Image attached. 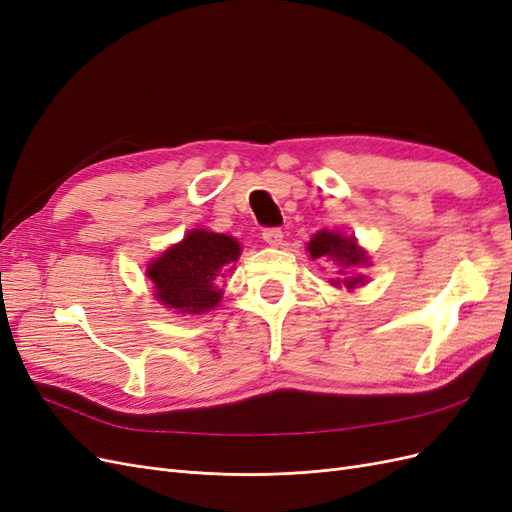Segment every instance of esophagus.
Wrapping results in <instances>:
<instances>
[{
	"mask_svg": "<svg viewBox=\"0 0 512 512\" xmlns=\"http://www.w3.org/2000/svg\"><path fill=\"white\" fill-rule=\"evenodd\" d=\"M262 239H265V243L277 247V245H282L284 232L280 228H265V230H262Z\"/></svg>",
	"mask_w": 512,
	"mask_h": 512,
	"instance_id": "1",
	"label": "esophagus"
}]
</instances>
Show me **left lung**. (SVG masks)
Returning a JSON list of instances; mask_svg holds the SVG:
<instances>
[{"label": "left lung", "mask_w": 512, "mask_h": 512, "mask_svg": "<svg viewBox=\"0 0 512 512\" xmlns=\"http://www.w3.org/2000/svg\"><path fill=\"white\" fill-rule=\"evenodd\" d=\"M307 252L314 260L316 258H331L337 265H342L346 273V269H361V267H369V258L365 254L363 247H359L354 237H346L342 232L335 230H320L312 237V241L307 243ZM333 286H346L348 290L363 286L365 284V275L354 273L344 277V280H331Z\"/></svg>", "instance_id": "8db88e82"}]
</instances>
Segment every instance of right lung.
<instances>
[{
  "instance_id": "obj_1",
  "label": "right lung",
  "mask_w": 512,
  "mask_h": 512,
  "mask_svg": "<svg viewBox=\"0 0 512 512\" xmlns=\"http://www.w3.org/2000/svg\"><path fill=\"white\" fill-rule=\"evenodd\" d=\"M241 245L222 232L194 228L147 267L156 299L177 314H205L222 301L220 282L239 260Z\"/></svg>"
}]
</instances>
